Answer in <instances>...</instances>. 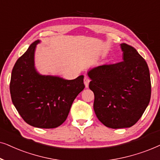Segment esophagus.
<instances>
[{"instance_id":"1","label":"esophagus","mask_w":160,"mask_h":160,"mask_svg":"<svg viewBox=\"0 0 160 160\" xmlns=\"http://www.w3.org/2000/svg\"><path fill=\"white\" fill-rule=\"evenodd\" d=\"M91 81V79L89 78V77L87 75V74H85L84 76V84L85 86H86V88H88V84L89 82H90Z\"/></svg>"}]
</instances>
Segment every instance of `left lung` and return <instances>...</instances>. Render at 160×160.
<instances>
[{
    "instance_id": "obj_1",
    "label": "left lung",
    "mask_w": 160,
    "mask_h": 160,
    "mask_svg": "<svg viewBox=\"0 0 160 160\" xmlns=\"http://www.w3.org/2000/svg\"><path fill=\"white\" fill-rule=\"evenodd\" d=\"M123 61L88 72L98 119L112 129L133 126L148 105L152 93L149 69L135 48L121 44Z\"/></svg>"
}]
</instances>
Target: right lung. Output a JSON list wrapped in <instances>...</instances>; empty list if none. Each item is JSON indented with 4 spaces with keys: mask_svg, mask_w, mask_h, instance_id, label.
<instances>
[{
    "mask_svg": "<svg viewBox=\"0 0 160 160\" xmlns=\"http://www.w3.org/2000/svg\"><path fill=\"white\" fill-rule=\"evenodd\" d=\"M39 42H33L16 61L11 76L10 93L25 122L38 128L52 129L66 121L74 99L85 88L84 77L67 80L38 74L34 67V51Z\"/></svg>",
    "mask_w": 160,
    "mask_h": 160,
    "instance_id": "right-lung-1",
    "label": "right lung"
}]
</instances>
